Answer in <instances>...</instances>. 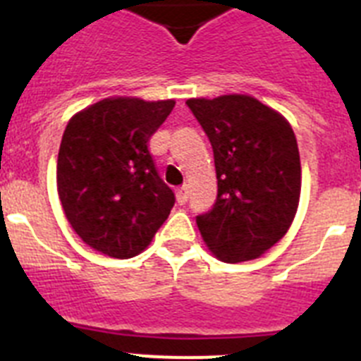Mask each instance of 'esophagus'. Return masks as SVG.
<instances>
[{"label": "esophagus", "instance_id": "1", "mask_svg": "<svg viewBox=\"0 0 361 361\" xmlns=\"http://www.w3.org/2000/svg\"><path fill=\"white\" fill-rule=\"evenodd\" d=\"M188 199H190V191H188L186 186L178 188L177 190V202L180 204V206H184V204L188 202Z\"/></svg>", "mask_w": 361, "mask_h": 361}]
</instances>
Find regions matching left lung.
Listing matches in <instances>:
<instances>
[{
	"label": "left lung",
	"instance_id": "left-lung-1",
	"mask_svg": "<svg viewBox=\"0 0 361 361\" xmlns=\"http://www.w3.org/2000/svg\"><path fill=\"white\" fill-rule=\"evenodd\" d=\"M213 148L216 200L197 215L213 255L253 260L288 233L300 200L302 168L289 123L250 95L188 99Z\"/></svg>",
	"mask_w": 361,
	"mask_h": 361
}]
</instances>
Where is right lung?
Instances as JSON below:
<instances>
[{
  "instance_id": "add662e5",
  "label": "right lung",
  "mask_w": 361,
  "mask_h": 361,
  "mask_svg": "<svg viewBox=\"0 0 361 361\" xmlns=\"http://www.w3.org/2000/svg\"><path fill=\"white\" fill-rule=\"evenodd\" d=\"M175 101L104 99L66 124L57 191L82 242L111 258H132L152 242L175 204L148 145Z\"/></svg>"
}]
</instances>
